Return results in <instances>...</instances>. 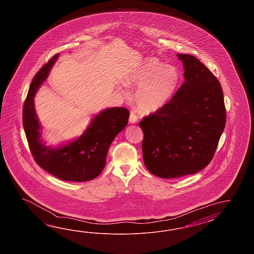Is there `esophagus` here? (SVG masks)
Here are the masks:
<instances>
[{"label":"esophagus","mask_w":254,"mask_h":254,"mask_svg":"<svg viewBox=\"0 0 254 254\" xmlns=\"http://www.w3.org/2000/svg\"><path fill=\"white\" fill-rule=\"evenodd\" d=\"M137 121H138V118H137L136 114H135L133 112H131L130 114H129V123H130V124H136V123H137Z\"/></svg>","instance_id":"obj_1"}]
</instances>
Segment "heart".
<instances>
[{"instance_id": "heart-1", "label": "heart", "mask_w": 254, "mask_h": 254, "mask_svg": "<svg viewBox=\"0 0 254 254\" xmlns=\"http://www.w3.org/2000/svg\"><path fill=\"white\" fill-rule=\"evenodd\" d=\"M180 82L178 70L154 58L138 65L125 79L127 86L139 87L134 102L140 113L150 114L162 108L172 98ZM126 93L125 90L121 89Z\"/></svg>"}]
</instances>
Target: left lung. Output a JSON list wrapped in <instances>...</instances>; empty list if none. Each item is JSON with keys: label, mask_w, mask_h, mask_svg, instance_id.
Returning <instances> with one entry per match:
<instances>
[{"label": "left lung", "mask_w": 254, "mask_h": 254, "mask_svg": "<svg viewBox=\"0 0 254 254\" xmlns=\"http://www.w3.org/2000/svg\"><path fill=\"white\" fill-rule=\"evenodd\" d=\"M177 57L184 64V84L169 103L139 123L144 134L141 147L146 168L163 179L205 168L226 124L220 81L194 56Z\"/></svg>", "instance_id": "1"}]
</instances>
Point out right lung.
<instances>
[{"label":"right lung","mask_w":254,"mask_h":254,"mask_svg":"<svg viewBox=\"0 0 254 254\" xmlns=\"http://www.w3.org/2000/svg\"><path fill=\"white\" fill-rule=\"evenodd\" d=\"M58 57L59 54L54 55L33 79L23 104V128L30 150L40 167L63 181L87 182L102 173L109 147L128 124L129 113L124 107L105 109L92 118L77 139L58 147L46 145L41 138L42 125L34 108V97Z\"/></svg>","instance_id":"right-lung-1"}]
</instances>
